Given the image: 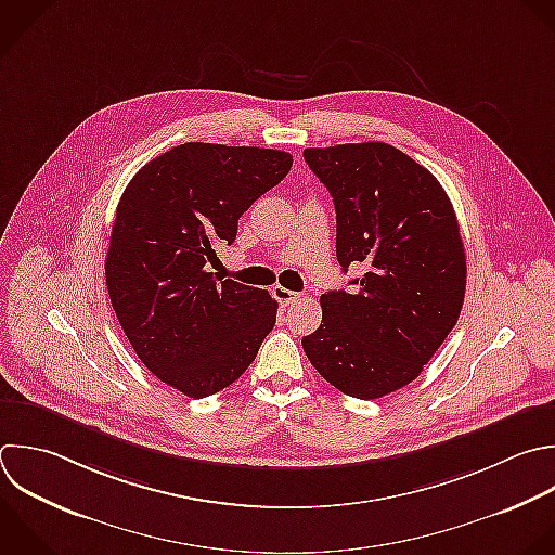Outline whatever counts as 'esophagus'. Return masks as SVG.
Segmentation results:
<instances>
[{"label":"esophagus","mask_w":555,"mask_h":555,"mask_svg":"<svg viewBox=\"0 0 555 555\" xmlns=\"http://www.w3.org/2000/svg\"><path fill=\"white\" fill-rule=\"evenodd\" d=\"M273 297H275L282 306H288V304H293V301L299 299V293H293V291H288V288H284V286H273Z\"/></svg>","instance_id":"esophagus-1"}]
</instances>
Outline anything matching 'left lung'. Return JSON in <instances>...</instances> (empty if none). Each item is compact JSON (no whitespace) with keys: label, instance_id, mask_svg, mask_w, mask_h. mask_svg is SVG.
Segmentation results:
<instances>
[{"label":"left lung","instance_id":"obj_1","mask_svg":"<svg viewBox=\"0 0 555 555\" xmlns=\"http://www.w3.org/2000/svg\"><path fill=\"white\" fill-rule=\"evenodd\" d=\"M304 158L336 208V258L356 291L321 295L323 319L301 338L323 379L377 399L418 377L457 323L466 256L440 182L388 143L308 147Z\"/></svg>","mask_w":555,"mask_h":555}]
</instances>
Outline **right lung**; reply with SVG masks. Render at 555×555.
<instances>
[{
    "label": "right lung",
    "instance_id": "right-lung-1",
    "mask_svg": "<svg viewBox=\"0 0 555 555\" xmlns=\"http://www.w3.org/2000/svg\"><path fill=\"white\" fill-rule=\"evenodd\" d=\"M291 165L280 150L184 143L150 160L119 199L106 256L115 314L141 362L186 397L236 382L275 325L267 291L217 280L206 262Z\"/></svg>",
    "mask_w": 555,
    "mask_h": 555
}]
</instances>
